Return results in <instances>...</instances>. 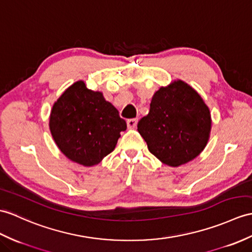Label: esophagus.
<instances>
[{
  "label": "esophagus",
  "mask_w": 252,
  "mask_h": 252,
  "mask_svg": "<svg viewBox=\"0 0 252 252\" xmlns=\"http://www.w3.org/2000/svg\"><path fill=\"white\" fill-rule=\"evenodd\" d=\"M137 121H138V119H137V118L128 119V120L126 121L127 127H128V128H133V127H135V126H136V125H137Z\"/></svg>",
  "instance_id": "esophagus-1"
}]
</instances>
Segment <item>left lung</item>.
I'll return each mask as SVG.
<instances>
[{
    "label": "left lung",
    "instance_id": "1",
    "mask_svg": "<svg viewBox=\"0 0 252 252\" xmlns=\"http://www.w3.org/2000/svg\"><path fill=\"white\" fill-rule=\"evenodd\" d=\"M210 126L206 104L195 90L178 80L155 93L149 113L138 121L137 130L150 153L175 167L201 154Z\"/></svg>",
    "mask_w": 252,
    "mask_h": 252
}]
</instances>
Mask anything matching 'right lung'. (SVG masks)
Here are the masks:
<instances>
[{
  "label": "right lung",
  "mask_w": 252,
  "mask_h": 252,
  "mask_svg": "<svg viewBox=\"0 0 252 252\" xmlns=\"http://www.w3.org/2000/svg\"><path fill=\"white\" fill-rule=\"evenodd\" d=\"M58 147L69 160L95 165L115 149L126 122L101 92L77 81L55 103L49 121Z\"/></svg>",
  "instance_id": "1"
}]
</instances>
